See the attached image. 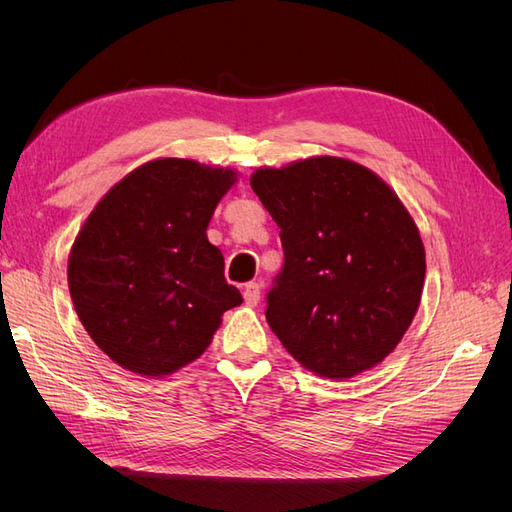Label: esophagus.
Masks as SVG:
<instances>
[{"instance_id":"34e87169","label":"esophagus","mask_w":512,"mask_h":512,"mask_svg":"<svg viewBox=\"0 0 512 512\" xmlns=\"http://www.w3.org/2000/svg\"><path fill=\"white\" fill-rule=\"evenodd\" d=\"M243 299H245L247 307H256L260 301V284H256V282L247 284L243 290Z\"/></svg>"}]
</instances>
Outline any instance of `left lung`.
Segmentation results:
<instances>
[{"mask_svg":"<svg viewBox=\"0 0 512 512\" xmlns=\"http://www.w3.org/2000/svg\"><path fill=\"white\" fill-rule=\"evenodd\" d=\"M282 228L284 269L267 322L305 369L344 380L384 361L408 331L425 284L412 215L369 168L316 156L250 179Z\"/></svg>","mask_w":512,"mask_h":512,"instance_id":"1","label":"left lung"}]
</instances>
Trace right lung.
Listing matches in <instances>:
<instances>
[{
    "label": "right lung",
    "mask_w": 512,
    "mask_h": 512,
    "mask_svg": "<svg viewBox=\"0 0 512 512\" xmlns=\"http://www.w3.org/2000/svg\"><path fill=\"white\" fill-rule=\"evenodd\" d=\"M232 168L160 158L132 170L89 213L68 258L85 331L123 369L162 378L203 354L243 303L207 239Z\"/></svg>",
    "instance_id": "right-lung-1"
}]
</instances>
